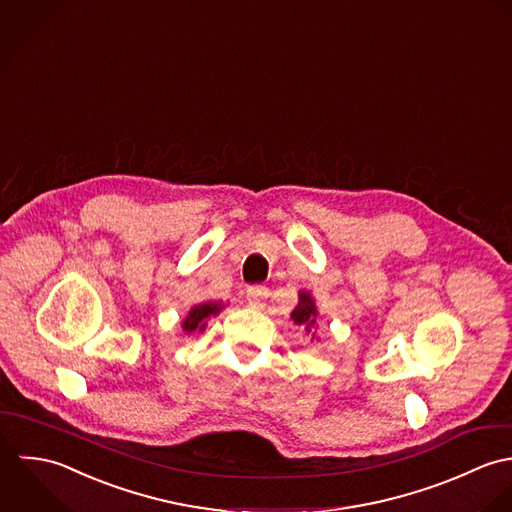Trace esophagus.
I'll return each instance as SVG.
<instances>
[{"label": "esophagus", "mask_w": 512, "mask_h": 512, "mask_svg": "<svg viewBox=\"0 0 512 512\" xmlns=\"http://www.w3.org/2000/svg\"><path fill=\"white\" fill-rule=\"evenodd\" d=\"M269 297V289L267 287H261V285H253L247 289V301L253 305V307H263L265 301Z\"/></svg>", "instance_id": "1"}]
</instances>
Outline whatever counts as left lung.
<instances>
[{
  "instance_id": "left-lung-1",
  "label": "left lung",
  "mask_w": 512,
  "mask_h": 512,
  "mask_svg": "<svg viewBox=\"0 0 512 512\" xmlns=\"http://www.w3.org/2000/svg\"><path fill=\"white\" fill-rule=\"evenodd\" d=\"M291 318L295 320V324L303 326L307 332L312 334V328H314V324H316V308H314V301L310 299L308 293H301V297H299V307L293 310ZM312 338H314V334H312Z\"/></svg>"
}]
</instances>
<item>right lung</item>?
<instances>
[{"instance_id":"right-lung-1","label":"right lung","mask_w":512,"mask_h":512,"mask_svg":"<svg viewBox=\"0 0 512 512\" xmlns=\"http://www.w3.org/2000/svg\"><path fill=\"white\" fill-rule=\"evenodd\" d=\"M219 310H221L219 303H204V305H198V307L192 308L190 314H188V318L184 320V330H188V332H192V330H196V328L204 330L205 318L211 316V314H217Z\"/></svg>"}]
</instances>
